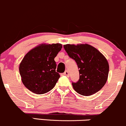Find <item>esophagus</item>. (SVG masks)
<instances>
[{
    "label": "esophagus",
    "mask_w": 126,
    "mask_h": 126,
    "mask_svg": "<svg viewBox=\"0 0 126 126\" xmlns=\"http://www.w3.org/2000/svg\"><path fill=\"white\" fill-rule=\"evenodd\" d=\"M63 75L64 76H67V77H69V76H70V74H69V73H68V71H67V70H66L65 71L64 73H63Z\"/></svg>",
    "instance_id": "1"
}]
</instances>
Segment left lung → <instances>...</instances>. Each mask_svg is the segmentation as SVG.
Here are the masks:
<instances>
[{
	"instance_id": "1",
	"label": "left lung",
	"mask_w": 126,
	"mask_h": 126,
	"mask_svg": "<svg viewBox=\"0 0 126 126\" xmlns=\"http://www.w3.org/2000/svg\"><path fill=\"white\" fill-rule=\"evenodd\" d=\"M64 49L77 63L79 79L73 82L74 90L82 95L89 96L100 91L108 80L109 63L97 48L87 44H65Z\"/></svg>"
}]
</instances>
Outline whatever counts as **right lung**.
<instances>
[{
  "mask_svg": "<svg viewBox=\"0 0 126 126\" xmlns=\"http://www.w3.org/2000/svg\"><path fill=\"white\" fill-rule=\"evenodd\" d=\"M62 47L59 43L41 44L27 53L19 66L26 88L36 94H45L53 88L60 78L54 59Z\"/></svg>",
  "mask_w": 126,
  "mask_h": 126,
  "instance_id": "1",
  "label": "right lung"
}]
</instances>
